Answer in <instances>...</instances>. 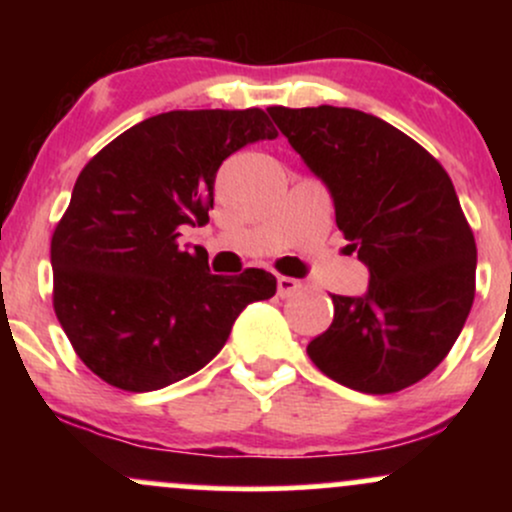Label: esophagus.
<instances>
[{"mask_svg": "<svg viewBox=\"0 0 512 512\" xmlns=\"http://www.w3.org/2000/svg\"><path fill=\"white\" fill-rule=\"evenodd\" d=\"M301 281L293 279V276H276V291H279L281 298L293 296L296 291H301Z\"/></svg>", "mask_w": 512, "mask_h": 512, "instance_id": "obj_1", "label": "esophagus"}]
</instances>
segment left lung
<instances>
[{"instance_id": "1", "label": "left lung", "mask_w": 512, "mask_h": 512, "mask_svg": "<svg viewBox=\"0 0 512 512\" xmlns=\"http://www.w3.org/2000/svg\"><path fill=\"white\" fill-rule=\"evenodd\" d=\"M334 199L368 264L361 298L332 293L334 320L308 344L327 378L368 395L424 380L460 337L477 289V243L450 175L421 144L354 108H267Z\"/></svg>"}]
</instances>
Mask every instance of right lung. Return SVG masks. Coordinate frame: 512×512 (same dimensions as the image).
<instances>
[{
    "mask_svg": "<svg viewBox=\"0 0 512 512\" xmlns=\"http://www.w3.org/2000/svg\"><path fill=\"white\" fill-rule=\"evenodd\" d=\"M276 137L260 108L170 110L86 163L52 233V308L98 378L125 392L178 383L219 354L245 305L274 296L269 272L211 274L180 236L209 221L221 163Z\"/></svg>",
    "mask_w": 512,
    "mask_h": 512,
    "instance_id": "obj_1",
    "label": "right lung"
}]
</instances>
